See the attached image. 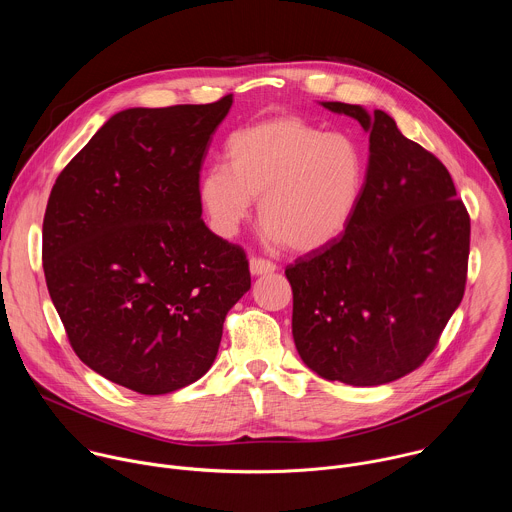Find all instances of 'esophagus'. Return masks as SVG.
I'll return each mask as SVG.
<instances>
[{"label":"esophagus","instance_id":"34e87169","mask_svg":"<svg viewBox=\"0 0 512 512\" xmlns=\"http://www.w3.org/2000/svg\"><path fill=\"white\" fill-rule=\"evenodd\" d=\"M249 267H251L253 275H267V273H273L277 269V265L273 261L263 259V257H251Z\"/></svg>","mask_w":512,"mask_h":512}]
</instances>
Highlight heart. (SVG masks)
Here are the masks:
<instances>
[{
    "mask_svg": "<svg viewBox=\"0 0 512 512\" xmlns=\"http://www.w3.org/2000/svg\"><path fill=\"white\" fill-rule=\"evenodd\" d=\"M364 187L366 158L352 136L287 114L235 130L225 164L201 175L199 201L215 233L235 237L259 199L269 239L309 253L346 233Z\"/></svg>",
    "mask_w": 512,
    "mask_h": 512,
    "instance_id": "obj_1",
    "label": "heart"
}]
</instances>
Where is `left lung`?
<instances>
[{
	"label": "left lung",
	"mask_w": 512,
	"mask_h": 512,
	"mask_svg": "<svg viewBox=\"0 0 512 512\" xmlns=\"http://www.w3.org/2000/svg\"><path fill=\"white\" fill-rule=\"evenodd\" d=\"M323 106L370 132V160L346 233L285 269L293 339L317 376L380 386L426 362L460 305L470 217L446 166L392 116L358 104Z\"/></svg>",
	"instance_id": "obj_1"
}]
</instances>
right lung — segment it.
<instances>
[{
    "mask_svg": "<svg viewBox=\"0 0 512 512\" xmlns=\"http://www.w3.org/2000/svg\"><path fill=\"white\" fill-rule=\"evenodd\" d=\"M233 96L128 108L66 164L50 193L42 259L76 356L158 396L213 366L229 309L251 287L239 245L201 219V166Z\"/></svg>",
    "mask_w": 512,
    "mask_h": 512,
    "instance_id": "add662e5",
    "label": "right lung"
}]
</instances>
